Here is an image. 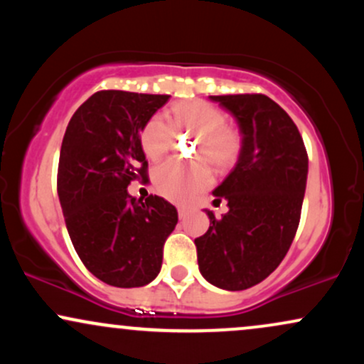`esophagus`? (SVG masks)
<instances>
[{
  "instance_id": "obj_1",
  "label": "esophagus",
  "mask_w": 364,
  "mask_h": 364,
  "mask_svg": "<svg viewBox=\"0 0 364 364\" xmlns=\"http://www.w3.org/2000/svg\"><path fill=\"white\" fill-rule=\"evenodd\" d=\"M178 215H179V219H185V217L188 215V210H186V208L179 207V208H178Z\"/></svg>"
}]
</instances>
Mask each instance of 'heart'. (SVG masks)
Here are the masks:
<instances>
[{"instance_id": "1", "label": "heart", "mask_w": 364, "mask_h": 364, "mask_svg": "<svg viewBox=\"0 0 364 364\" xmlns=\"http://www.w3.org/2000/svg\"><path fill=\"white\" fill-rule=\"evenodd\" d=\"M174 132L195 133L193 156L198 161L190 164L164 162L154 169L152 183L161 196L185 203L210 186L212 171L207 162L217 171H228L236 164L241 152V136L225 123L223 109L202 99H191L174 104L168 121L159 114L147 119L140 132V147L145 156L157 161L168 154Z\"/></svg>"}]
</instances>
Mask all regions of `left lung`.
I'll return each mask as SVG.
<instances>
[{"label":"left lung","instance_id":"left-lung-1","mask_svg":"<svg viewBox=\"0 0 364 364\" xmlns=\"http://www.w3.org/2000/svg\"><path fill=\"white\" fill-rule=\"evenodd\" d=\"M236 119L241 152L235 169L212 191L229 212L196 237L198 269L207 282L243 291L269 277L294 240L306 190L308 156L298 127L262 94L210 95Z\"/></svg>","mask_w":364,"mask_h":364}]
</instances>
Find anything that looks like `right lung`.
I'll list each match as a JSON object with an SVG mask.
<instances>
[{
    "label": "right lung",
    "mask_w": 364,
    "mask_h": 364,
    "mask_svg": "<svg viewBox=\"0 0 364 364\" xmlns=\"http://www.w3.org/2000/svg\"><path fill=\"white\" fill-rule=\"evenodd\" d=\"M171 95L101 90L75 111L63 136L58 196L83 265L114 287H140L161 272L178 210L157 195L128 193L147 178L141 127Z\"/></svg>",
    "instance_id": "1"
}]
</instances>
